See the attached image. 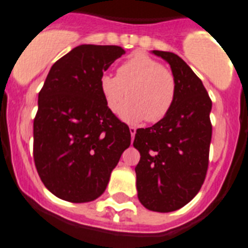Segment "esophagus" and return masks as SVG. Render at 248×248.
<instances>
[{"instance_id": "34e87169", "label": "esophagus", "mask_w": 248, "mask_h": 248, "mask_svg": "<svg viewBox=\"0 0 248 248\" xmlns=\"http://www.w3.org/2000/svg\"><path fill=\"white\" fill-rule=\"evenodd\" d=\"M129 130H130V136H132V140H133V138H134V136H136L137 129L134 128V126H129Z\"/></svg>"}]
</instances>
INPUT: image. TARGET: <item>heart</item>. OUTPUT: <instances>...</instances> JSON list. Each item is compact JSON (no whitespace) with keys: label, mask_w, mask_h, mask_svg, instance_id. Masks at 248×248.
I'll list each match as a JSON object with an SVG mask.
<instances>
[{"label":"heart","mask_w":248,"mask_h":248,"mask_svg":"<svg viewBox=\"0 0 248 248\" xmlns=\"http://www.w3.org/2000/svg\"><path fill=\"white\" fill-rule=\"evenodd\" d=\"M100 90L111 111H116L128 90L129 100L119 109L126 123L162 120L172 108L176 81L162 63L143 53H137L118 68V75L105 73L100 77Z\"/></svg>","instance_id":"b5f03b06"}]
</instances>
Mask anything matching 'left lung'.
Wrapping results in <instances>:
<instances>
[{
	"label": "left lung",
	"mask_w": 248,
	"mask_h": 248,
	"mask_svg": "<svg viewBox=\"0 0 248 248\" xmlns=\"http://www.w3.org/2000/svg\"><path fill=\"white\" fill-rule=\"evenodd\" d=\"M152 53L171 67L176 97L162 120L137 129L133 142L140 153L136 167L137 191L147 209L169 213L193 200L205 180L212 140V100L202 79L179 55L162 50Z\"/></svg>",
	"instance_id": "1"
}]
</instances>
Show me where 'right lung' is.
I'll return each mask as SVG.
<instances>
[{"label": "right lung", "mask_w": 248, "mask_h": 248, "mask_svg": "<svg viewBox=\"0 0 248 248\" xmlns=\"http://www.w3.org/2000/svg\"><path fill=\"white\" fill-rule=\"evenodd\" d=\"M125 50L82 44L58 59L39 92L34 162L44 186L59 199H97L130 146V130L106 106L100 77Z\"/></svg>", "instance_id": "add662e5"}]
</instances>
